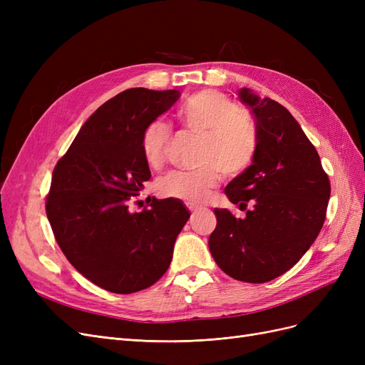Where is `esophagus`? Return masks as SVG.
I'll list each match as a JSON object with an SVG mask.
<instances>
[{
	"label": "esophagus",
	"instance_id": "34e87169",
	"mask_svg": "<svg viewBox=\"0 0 365 365\" xmlns=\"http://www.w3.org/2000/svg\"><path fill=\"white\" fill-rule=\"evenodd\" d=\"M189 210H190V213H192V216H195V213L197 212V208H196V207H193V205H189Z\"/></svg>",
	"mask_w": 365,
	"mask_h": 365
}]
</instances>
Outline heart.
Returning <instances> with one entry per match:
<instances>
[{
    "label": "heart",
    "instance_id": "obj_1",
    "mask_svg": "<svg viewBox=\"0 0 365 365\" xmlns=\"http://www.w3.org/2000/svg\"><path fill=\"white\" fill-rule=\"evenodd\" d=\"M182 123L204 135L200 163L193 170H175L160 181L164 196L187 204H202L219 181V170L235 176L251 164L257 149V130L250 115L227 96L216 90H204L192 96L181 108ZM170 138V128L155 120L146 128L141 140L143 155L150 165H158Z\"/></svg>",
    "mask_w": 365,
    "mask_h": 365
}]
</instances>
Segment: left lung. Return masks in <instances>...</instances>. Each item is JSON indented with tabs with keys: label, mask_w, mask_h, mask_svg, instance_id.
Listing matches in <instances>:
<instances>
[{
	"label": "left lung",
	"mask_w": 365,
	"mask_h": 365,
	"mask_svg": "<svg viewBox=\"0 0 365 365\" xmlns=\"http://www.w3.org/2000/svg\"><path fill=\"white\" fill-rule=\"evenodd\" d=\"M256 120L257 149L252 164L225 187L236 217L215 208L216 228L208 248L230 277L264 283L289 271L322 230L330 196L329 176L318 152L291 113L250 88L239 90Z\"/></svg>",
	"instance_id": "8db88e82"
}]
</instances>
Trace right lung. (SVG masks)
Instances as JSON below:
<instances>
[{"mask_svg":"<svg viewBox=\"0 0 365 365\" xmlns=\"http://www.w3.org/2000/svg\"><path fill=\"white\" fill-rule=\"evenodd\" d=\"M180 96L130 88L109 98L53 170L46 202L53 235L73 267L109 292L132 294L158 282L190 217L175 197L130 212L150 178L143 134Z\"/></svg>","mask_w":365,"mask_h":365,"instance_id":"1","label":"right lung"}]
</instances>
